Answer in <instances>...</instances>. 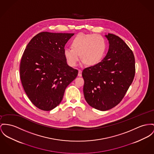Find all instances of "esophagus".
I'll return each instance as SVG.
<instances>
[{
    "mask_svg": "<svg viewBox=\"0 0 154 154\" xmlns=\"http://www.w3.org/2000/svg\"><path fill=\"white\" fill-rule=\"evenodd\" d=\"M79 76H82V71L79 69L78 70V75Z\"/></svg>",
    "mask_w": 154,
    "mask_h": 154,
    "instance_id": "1",
    "label": "esophagus"
}]
</instances>
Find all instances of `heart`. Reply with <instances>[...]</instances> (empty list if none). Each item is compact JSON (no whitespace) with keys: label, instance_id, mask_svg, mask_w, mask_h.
Instances as JSON below:
<instances>
[{"label":"heart","instance_id":"heart-1","mask_svg":"<svg viewBox=\"0 0 154 154\" xmlns=\"http://www.w3.org/2000/svg\"><path fill=\"white\" fill-rule=\"evenodd\" d=\"M71 47L64 49V55L68 65L75 66L80 58L82 64L92 66L102 60L106 50L104 38L96 34L79 33L71 41Z\"/></svg>","mask_w":154,"mask_h":154}]
</instances>
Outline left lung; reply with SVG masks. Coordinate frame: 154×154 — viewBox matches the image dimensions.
Masks as SVG:
<instances>
[{"instance_id":"left-lung-1","label":"left lung","mask_w":154,"mask_h":154,"mask_svg":"<svg viewBox=\"0 0 154 154\" xmlns=\"http://www.w3.org/2000/svg\"><path fill=\"white\" fill-rule=\"evenodd\" d=\"M106 37L109 42L106 56L82 72L85 100L101 111L110 110L122 100L135 72L133 52L126 43L113 34Z\"/></svg>"}]
</instances>
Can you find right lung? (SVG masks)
I'll return each instance as SVG.
<instances>
[{
  "mask_svg": "<svg viewBox=\"0 0 154 154\" xmlns=\"http://www.w3.org/2000/svg\"><path fill=\"white\" fill-rule=\"evenodd\" d=\"M73 34L41 32L23 52L21 82L31 103L40 110L50 111L59 105L66 87L78 75L64 55L65 45Z\"/></svg>",
  "mask_w": 154,
  "mask_h": 154,
  "instance_id": "1",
  "label": "right lung"
}]
</instances>
